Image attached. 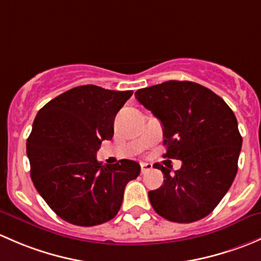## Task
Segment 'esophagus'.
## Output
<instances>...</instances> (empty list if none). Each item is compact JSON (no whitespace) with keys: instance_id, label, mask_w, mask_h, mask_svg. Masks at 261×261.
<instances>
[{"instance_id":"obj_1","label":"esophagus","mask_w":261,"mask_h":261,"mask_svg":"<svg viewBox=\"0 0 261 261\" xmlns=\"http://www.w3.org/2000/svg\"><path fill=\"white\" fill-rule=\"evenodd\" d=\"M141 170H142V173H146V172L152 170V165H150V163H142Z\"/></svg>"}]
</instances>
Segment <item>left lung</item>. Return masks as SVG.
Here are the masks:
<instances>
[{
    "label": "left lung",
    "mask_w": 261,
    "mask_h": 261,
    "mask_svg": "<svg viewBox=\"0 0 261 261\" xmlns=\"http://www.w3.org/2000/svg\"><path fill=\"white\" fill-rule=\"evenodd\" d=\"M136 98L163 125L165 157L181 160L178 171L155 163L163 185L149 191L150 205L168 221L189 224L219 205L238 172L243 138L230 107L192 82H170L136 91Z\"/></svg>",
    "instance_id": "obj_1"
}]
</instances>
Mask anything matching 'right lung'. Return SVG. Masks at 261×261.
Here are the masks:
<instances>
[{
	"label": "right lung",
	"mask_w": 261,
	"mask_h": 261,
	"mask_svg": "<svg viewBox=\"0 0 261 261\" xmlns=\"http://www.w3.org/2000/svg\"><path fill=\"white\" fill-rule=\"evenodd\" d=\"M133 91L82 85L42 107L26 150L31 179L50 208L77 226L112 220L122 206L127 184L141 166L122 160L103 166L95 154L114 134V119Z\"/></svg>",
	"instance_id": "add662e5"
}]
</instances>
